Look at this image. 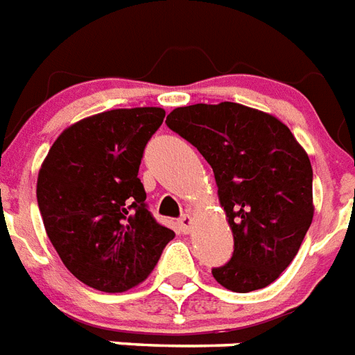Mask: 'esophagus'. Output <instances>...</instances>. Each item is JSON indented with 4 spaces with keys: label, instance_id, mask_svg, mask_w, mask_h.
I'll use <instances>...</instances> for the list:
<instances>
[{
    "label": "esophagus",
    "instance_id": "34e87169",
    "mask_svg": "<svg viewBox=\"0 0 355 355\" xmlns=\"http://www.w3.org/2000/svg\"><path fill=\"white\" fill-rule=\"evenodd\" d=\"M178 225H180V229L185 232V234H189V232L192 231V227H194V218H192L191 214H183V216L180 218Z\"/></svg>",
    "mask_w": 355,
    "mask_h": 355
}]
</instances>
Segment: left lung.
<instances>
[{
    "label": "left lung",
    "instance_id": "8db88e82",
    "mask_svg": "<svg viewBox=\"0 0 355 355\" xmlns=\"http://www.w3.org/2000/svg\"><path fill=\"white\" fill-rule=\"evenodd\" d=\"M166 126L212 166L232 231V258L212 269V277L236 293L275 282L299 253L313 220L306 150L275 115L236 102L175 107Z\"/></svg>",
    "mask_w": 355,
    "mask_h": 355
}]
</instances>
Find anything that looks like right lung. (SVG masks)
<instances>
[{
	"mask_svg": "<svg viewBox=\"0 0 355 355\" xmlns=\"http://www.w3.org/2000/svg\"><path fill=\"white\" fill-rule=\"evenodd\" d=\"M163 107H121L58 135L42 163L36 198L47 236L76 279L106 293L141 284L174 231L155 222L137 178Z\"/></svg>",
	"mask_w": 355,
	"mask_h": 355,
	"instance_id": "obj_1",
	"label": "right lung"
}]
</instances>
